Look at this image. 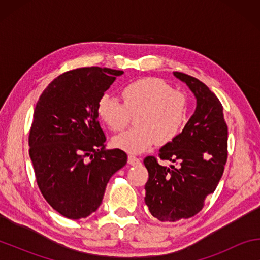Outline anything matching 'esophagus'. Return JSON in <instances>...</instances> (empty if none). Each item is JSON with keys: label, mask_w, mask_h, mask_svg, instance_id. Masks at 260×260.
<instances>
[{"label": "esophagus", "mask_w": 260, "mask_h": 260, "mask_svg": "<svg viewBox=\"0 0 260 260\" xmlns=\"http://www.w3.org/2000/svg\"><path fill=\"white\" fill-rule=\"evenodd\" d=\"M140 158H138L136 156H134V155H129L128 156V164L129 165H138V164H140Z\"/></svg>", "instance_id": "1"}]
</instances>
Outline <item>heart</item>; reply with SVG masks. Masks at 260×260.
<instances>
[{"label":"heart","mask_w":260,"mask_h":260,"mask_svg":"<svg viewBox=\"0 0 260 260\" xmlns=\"http://www.w3.org/2000/svg\"><path fill=\"white\" fill-rule=\"evenodd\" d=\"M124 103L116 96L103 95L98 104V114L113 132L124 129L131 114L138 112L134 128L116 136L112 144L127 152L148 150L156 142L167 144L182 131L187 121L186 95L159 78H141L122 88Z\"/></svg>","instance_id":"1"}]
</instances>
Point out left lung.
Wrapping results in <instances>:
<instances>
[{"label":"left lung","instance_id":"1","mask_svg":"<svg viewBox=\"0 0 260 260\" xmlns=\"http://www.w3.org/2000/svg\"><path fill=\"white\" fill-rule=\"evenodd\" d=\"M173 74L195 95L196 110L181 133L158 153L161 160L179 166H162L153 156L143 160L149 173L144 201L160 221H178L199 213L206 196L217 188L227 160L228 128L220 101L199 79Z\"/></svg>","mask_w":260,"mask_h":260}]
</instances>
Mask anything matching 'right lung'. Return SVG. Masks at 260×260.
Listing matches in <instances>:
<instances>
[{"label":"right lung","mask_w":260,"mask_h":260,"mask_svg":"<svg viewBox=\"0 0 260 260\" xmlns=\"http://www.w3.org/2000/svg\"><path fill=\"white\" fill-rule=\"evenodd\" d=\"M108 68H80L54 79L34 109L28 144L38 186L69 219H81L102 203L110 178L126 165L120 149H105L98 104L117 77Z\"/></svg>","instance_id":"right-lung-1"}]
</instances>
